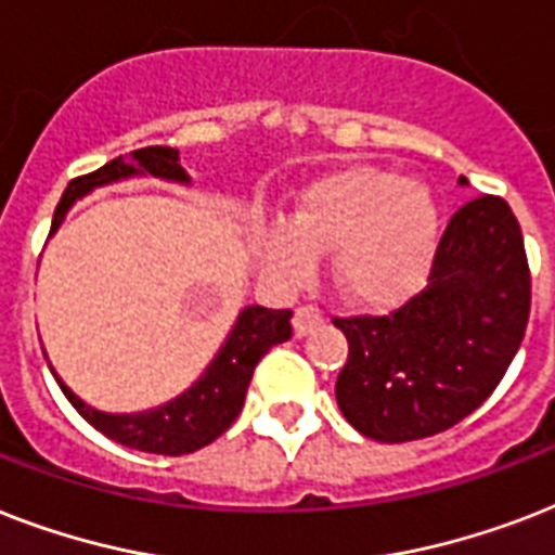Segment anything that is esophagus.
Instances as JSON below:
<instances>
[{
    "label": "esophagus",
    "mask_w": 555,
    "mask_h": 555,
    "mask_svg": "<svg viewBox=\"0 0 555 555\" xmlns=\"http://www.w3.org/2000/svg\"><path fill=\"white\" fill-rule=\"evenodd\" d=\"M320 322H322V313L317 311V308H308V305H305V308H296L294 334L296 337H308V334H311V331L317 328Z\"/></svg>",
    "instance_id": "obj_1"
}]
</instances>
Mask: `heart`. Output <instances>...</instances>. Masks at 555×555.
I'll use <instances>...</instances> for the list:
<instances>
[{
	"label": "heart",
	"instance_id": "b5f03b06",
	"mask_svg": "<svg viewBox=\"0 0 555 555\" xmlns=\"http://www.w3.org/2000/svg\"><path fill=\"white\" fill-rule=\"evenodd\" d=\"M440 209L431 192L383 167H346L313 181L287 230L268 235V264L282 282L311 276L331 253V282L346 302L388 311L412 299L431 273Z\"/></svg>",
	"mask_w": 555,
	"mask_h": 555
}]
</instances>
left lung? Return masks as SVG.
I'll list each match as a JSON object with an SVG mask.
<instances>
[{
	"instance_id": "8db88e82",
	"label": "left lung",
	"mask_w": 555,
	"mask_h": 555,
	"mask_svg": "<svg viewBox=\"0 0 555 555\" xmlns=\"http://www.w3.org/2000/svg\"><path fill=\"white\" fill-rule=\"evenodd\" d=\"M527 317L521 227L507 201L481 195L447 224L421 294L388 317L334 320L348 339V363L337 377L339 412L360 435L383 443L455 426L507 374Z\"/></svg>"
}]
</instances>
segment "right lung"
<instances>
[{
    "instance_id": "obj_1",
    "label": "right lung",
    "mask_w": 555,
    "mask_h": 555,
    "mask_svg": "<svg viewBox=\"0 0 555 555\" xmlns=\"http://www.w3.org/2000/svg\"><path fill=\"white\" fill-rule=\"evenodd\" d=\"M141 176L172 181V184H192L190 176L181 167L178 150L146 146V150L132 152L126 158L120 155L91 176L74 178L54 209L51 235L60 230L77 198L89 195L98 186ZM291 317H294L291 311H270L261 305H247L235 317V325L218 348V354L209 360L204 374L186 391L172 397L169 403H160L155 409H146V412H100L65 386L54 365H51V374H54L56 386L63 388V395L68 397V403L106 438L129 449H138V452H152V455H190L195 449L212 443L218 435H224L230 423L238 417L244 395H247V386L253 379V369L259 365V360L268 354L270 348L291 339Z\"/></svg>"
}]
</instances>
